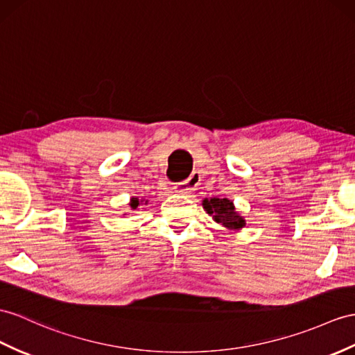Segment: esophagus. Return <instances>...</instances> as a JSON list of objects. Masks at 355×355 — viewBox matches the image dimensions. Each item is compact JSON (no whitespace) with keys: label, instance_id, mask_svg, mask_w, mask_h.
Returning a JSON list of instances; mask_svg holds the SVG:
<instances>
[{"label":"esophagus","instance_id":"1","mask_svg":"<svg viewBox=\"0 0 355 355\" xmlns=\"http://www.w3.org/2000/svg\"><path fill=\"white\" fill-rule=\"evenodd\" d=\"M200 184V175H197V173H193L191 176H189L184 182H180L175 187L176 193L178 194H182V196H189L191 194L194 189Z\"/></svg>","mask_w":355,"mask_h":355}]
</instances>
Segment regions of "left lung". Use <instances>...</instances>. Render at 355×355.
I'll return each instance as SVG.
<instances>
[{
  "label": "left lung",
  "instance_id": "obj_1",
  "mask_svg": "<svg viewBox=\"0 0 355 355\" xmlns=\"http://www.w3.org/2000/svg\"><path fill=\"white\" fill-rule=\"evenodd\" d=\"M202 205L203 209L212 215V220L227 232H239L245 226L244 217L236 211L235 205L229 198H203Z\"/></svg>",
  "mask_w": 355,
  "mask_h": 355
}]
</instances>
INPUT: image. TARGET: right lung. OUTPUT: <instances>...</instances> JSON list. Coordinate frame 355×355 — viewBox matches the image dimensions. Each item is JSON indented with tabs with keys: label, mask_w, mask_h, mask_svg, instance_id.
Instances as JSON below:
<instances>
[{
	"label": "right lung",
	"mask_w": 355,
	"mask_h": 355,
	"mask_svg": "<svg viewBox=\"0 0 355 355\" xmlns=\"http://www.w3.org/2000/svg\"><path fill=\"white\" fill-rule=\"evenodd\" d=\"M141 205H148V200H144V198H138V197H131V200H129V207H131L132 211H135L138 206ZM126 215V214H123Z\"/></svg>",
	"instance_id": "1"
}]
</instances>
